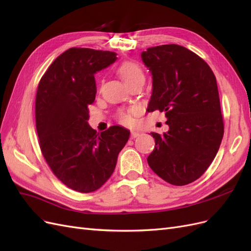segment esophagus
I'll use <instances>...</instances> for the list:
<instances>
[{
	"label": "esophagus",
	"mask_w": 251,
	"mask_h": 251,
	"mask_svg": "<svg viewBox=\"0 0 251 251\" xmlns=\"http://www.w3.org/2000/svg\"><path fill=\"white\" fill-rule=\"evenodd\" d=\"M140 134H139V132H137V131H135V130H132L131 131V138L132 139H134V138H136V137H138Z\"/></svg>",
	"instance_id": "34e87169"
}]
</instances>
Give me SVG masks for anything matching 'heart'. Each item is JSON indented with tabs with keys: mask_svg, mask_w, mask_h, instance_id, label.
Here are the masks:
<instances>
[{
	"mask_svg": "<svg viewBox=\"0 0 251 251\" xmlns=\"http://www.w3.org/2000/svg\"><path fill=\"white\" fill-rule=\"evenodd\" d=\"M118 73L126 81V85H128V83H131L136 79H139V78L144 79V75L141 68L137 64L130 63V62H126L121 65L118 69ZM116 117L119 123L123 125H128L132 123V116H131L130 110H119Z\"/></svg>",
	"mask_w": 251,
	"mask_h": 251,
	"instance_id": "obj_1",
	"label": "heart"
}]
</instances>
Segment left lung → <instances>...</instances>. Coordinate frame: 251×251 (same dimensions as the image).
<instances>
[{"label":"left lung","instance_id":"1","mask_svg":"<svg viewBox=\"0 0 251 251\" xmlns=\"http://www.w3.org/2000/svg\"><path fill=\"white\" fill-rule=\"evenodd\" d=\"M141 57L153 75L148 112H165L168 133H151L150 168L173 185L199 179L214 160L224 134L217 80L204 59L179 45L149 48Z\"/></svg>","mask_w":251,"mask_h":251}]
</instances>
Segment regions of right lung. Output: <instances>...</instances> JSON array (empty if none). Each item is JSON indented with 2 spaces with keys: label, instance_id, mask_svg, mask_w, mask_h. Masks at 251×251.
Listing matches in <instances>:
<instances>
[{
  "label": "right lung",
  "instance_id": "1",
  "mask_svg": "<svg viewBox=\"0 0 251 251\" xmlns=\"http://www.w3.org/2000/svg\"><path fill=\"white\" fill-rule=\"evenodd\" d=\"M116 55L70 48L55 58L37 86L35 125L42 154L57 179L79 193L94 192L107 182L130 137L123 126L100 134L88 125L96 94L94 74L115 62Z\"/></svg>",
  "mask_w": 251,
  "mask_h": 251
}]
</instances>
